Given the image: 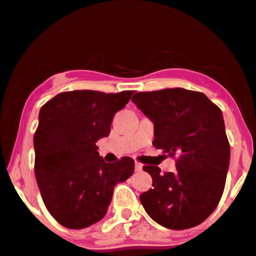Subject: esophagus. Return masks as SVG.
Returning a JSON list of instances; mask_svg holds the SVG:
<instances>
[{
  "mask_svg": "<svg viewBox=\"0 0 256 256\" xmlns=\"http://www.w3.org/2000/svg\"><path fill=\"white\" fill-rule=\"evenodd\" d=\"M134 169H136L137 172H140L142 169H143V166H142L140 162H136V163H134Z\"/></svg>",
  "mask_w": 256,
  "mask_h": 256,
  "instance_id": "34e87169",
  "label": "esophagus"
}]
</instances>
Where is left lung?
<instances>
[{
  "label": "left lung",
  "mask_w": 256,
  "mask_h": 256,
  "mask_svg": "<svg viewBox=\"0 0 256 256\" xmlns=\"http://www.w3.org/2000/svg\"><path fill=\"white\" fill-rule=\"evenodd\" d=\"M132 101L154 122L152 146L178 155L175 172L144 166L152 187L140 199L156 223L184 230L204 222L226 186L230 144L222 110L200 92L169 88L140 92Z\"/></svg>",
  "instance_id": "1"
}]
</instances>
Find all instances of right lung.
Returning <instances> with one entry per match:
<instances>
[{
	"label": "right lung",
	"mask_w": 256,
	"mask_h": 256,
	"mask_svg": "<svg viewBox=\"0 0 256 256\" xmlns=\"http://www.w3.org/2000/svg\"><path fill=\"white\" fill-rule=\"evenodd\" d=\"M132 94L64 92L40 108L36 178L46 208L63 226L82 229L102 220L116 184L134 174L131 158L106 163L95 144L108 136L113 116Z\"/></svg>",
	"instance_id": "obj_1"
}]
</instances>
